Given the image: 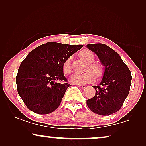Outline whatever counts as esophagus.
<instances>
[{
	"label": "esophagus",
	"instance_id": "esophagus-1",
	"mask_svg": "<svg viewBox=\"0 0 146 146\" xmlns=\"http://www.w3.org/2000/svg\"><path fill=\"white\" fill-rule=\"evenodd\" d=\"M78 86L80 88H82V89L86 87V86L85 85H83V84H78Z\"/></svg>",
	"mask_w": 146,
	"mask_h": 146
}]
</instances>
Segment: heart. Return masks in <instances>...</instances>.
Wrapping results in <instances>:
<instances>
[{"label":"heart","mask_w":146,"mask_h":146,"mask_svg":"<svg viewBox=\"0 0 146 146\" xmlns=\"http://www.w3.org/2000/svg\"><path fill=\"white\" fill-rule=\"evenodd\" d=\"M80 57L84 60L88 64L87 70H90L95 74L96 76H99L102 74V68L99 65L94 64V55L92 52L88 50H83L79 53ZM62 70L65 74H68L71 72L72 68L70 64V59L68 58L66 60L62 65ZM90 71L82 74H73L70 76L71 82L76 84H85L91 82L94 80L95 76Z\"/></svg>","instance_id":"heart-1"}]
</instances>
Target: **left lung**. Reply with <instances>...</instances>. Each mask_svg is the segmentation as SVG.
<instances>
[{
  "label": "left lung",
  "mask_w": 146,
  "mask_h": 146,
  "mask_svg": "<svg viewBox=\"0 0 146 146\" xmlns=\"http://www.w3.org/2000/svg\"><path fill=\"white\" fill-rule=\"evenodd\" d=\"M87 48L95 53L104 66L102 79L94 86V96L86 100L94 113L108 115L117 112L128 95L131 74L116 52L104 44H90Z\"/></svg>",
  "instance_id": "1"
}]
</instances>
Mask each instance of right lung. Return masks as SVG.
I'll use <instances>...</instances> for the list:
<instances>
[{"instance_id": "add662e5", "label": "right lung", "mask_w": 146, "mask_h": 146, "mask_svg": "<svg viewBox=\"0 0 146 146\" xmlns=\"http://www.w3.org/2000/svg\"><path fill=\"white\" fill-rule=\"evenodd\" d=\"M82 47L47 42L30 52L16 77L18 93L30 110L48 114L58 108L70 86L64 74L63 64Z\"/></svg>"}]
</instances>
